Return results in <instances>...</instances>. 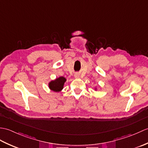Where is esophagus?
<instances>
[{
  "mask_svg": "<svg viewBox=\"0 0 148 148\" xmlns=\"http://www.w3.org/2000/svg\"><path fill=\"white\" fill-rule=\"evenodd\" d=\"M79 77V74H75V77L76 78H78Z\"/></svg>",
  "mask_w": 148,
  "mask_h": 148,
  "instance_id": "1",
  "label": "esophagus"
}]
</instances>
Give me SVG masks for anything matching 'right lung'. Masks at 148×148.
Returning a JSON list of instances; mask_svg holds the SVG:
<instances>
[{"label": "right lung", "mask_w": 148, "mask_h": 148, "mask_svg": "<svg viewBox=\"0 0 148 148\" xmlns=\"http://www.w3.org/2000/svg\"><path fill=\"white\" fill-rule=\"evenodd\" d=\"M65 81V77L63 76L59 77L55 80L51 81L48 84L49 89L52 91H54L55 92H60L64 88V85Z\"/></svg>", "instance_id": "1"}]
</instances>
